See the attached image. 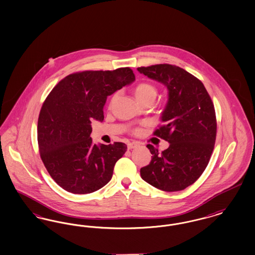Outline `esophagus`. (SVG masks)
Returning a JSON list of instances; mask_svg holds the SVG:
<instances>
[{"instance_id":"obj_1","label":"esophagus","mask_w":255,"mask_h":255,"mask_svg":"<svg viewBox=\"0 0 255 255\" xmlns=\"http://www.w3.org/2000/svg\"><path fill=\"white\" fill-rule=\"evenodd\" d=\"M138 146V143L137 142H130L127 144V148H128V150H132L133 148H135V147H137Z\"/></svg>"}]
</instances>
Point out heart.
<instances>
[{
    "instance_id": "obj_1",
    "label": "heart",
    "mask_w": 255,
    "mask_h": 255,
    "mask_svg": "<svg viewBox=\"0 0 255 255\" xmlns=\"http://www.w3.org/2000/svg\"><path fill=\"white\" fill-rule=\"evenodd\" d=\"M134 96L138 102L142 103L145 102H153L157 96V87L152 82H143L138 83L134 88ZM118 94H114L111 99V103L117 100ZM140 129H135L134 132L138 133Z\"/></svg>"
}]
</instances>
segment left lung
<instances>
[{
	"mask_svg": "<svg viewBox=\"0 0 255 255\" xmlns=\"http://www.w3.org/2000/svg\"><path fill=\"white\" fill-rule=\"evenodd\" d=\"M137 71L164 84L168 102L162 125L153 134L170 143L159 153L148 144L152 160L140 169L143 180L165 192L182 191L203 173L214 151L216 118L214 103L203 83L172 64L138 67Z\"/></svg>",
	"mask_w": 255,
	"mask_h": 255,
	"instance_id": "obj_1",
	"label": "left lung"
}]
</instances>
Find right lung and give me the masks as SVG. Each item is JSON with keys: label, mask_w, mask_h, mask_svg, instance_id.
Listing matches in <instances>:
<instances>
[{"label": "right lung", "mask_w": 255, "mask_h": 255, "mask_svg": "<svg viewBox=\"0 0 255 255\" xmlns=\"http://www.w3.org/2000/svg\"><path fill=\"white\" fill-rule=\"evenodd\" d=\"M135 80L129 67L70 74L49 93L38 120L41 160L55 182L69 193L90 194L112 178L126 144L92 142L91 121L102 122L107 97Z\"/></svg>", "instance_id": "1"}]
</instances>
